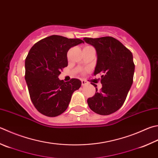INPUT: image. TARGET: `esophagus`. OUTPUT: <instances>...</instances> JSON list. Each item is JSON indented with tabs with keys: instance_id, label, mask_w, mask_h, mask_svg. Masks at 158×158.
<instances>
[{
	"instance_id": "obj_1",
	"label": "esophagus",
	"mask_w": 158,
	"mask_h": 158,
	"mask_svg": "<svg viewBox=\"0 0 158 158\" xmlns=\"http://www.w3.org/2000/svg\"><path fill=\"white\" fill-rule=\"evenodd\" d=\"M81 82H82V86H85V85L88 84V82L86 81V80H82Z\"/></svg>"
}]
</instances>
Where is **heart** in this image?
I'll use <instances>...</instances> for the list:
<instances>
[{"label": "heart", "instance_id": "heart-1", "mask_svg": "<svg viewBox=\"0 0 158 158\" xmlns=\"http://www.w3.org/2000/svg\"><path fill=\"white\" fill-rule=\"evenodd\" d=\"M88 47H89V46H88Z\"/></svg>", "mask_w": 158, "mask_h": 158}]
</instances>
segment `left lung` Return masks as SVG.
Here are the masks:
<instances>
[{"mask_svg": "<svg viewBox=\"0 0 158 158\" xmlns=\"http://www.w3.org/2000/svg\"><path fill=\"white\" fill-rule=\"evenodd\" d=\"M83 40L96 49L97 62L94 75L100 74L102 85L100 91L96 88L95 96L88 98V105L98 114L110 115L123 106L133 84L135 71L133 54L113 37Z\"/></svg>", "mask_w": 158, "mask_h": 158, "instance_id": "1", "label": "left lung"}]
</instances>
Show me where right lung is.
Segmentation results:
<instances>
[{
  "mask_svg": "<svg viewBox=\"0 0 158 158\" xmlns=\"http://www.w3.org/2000/svg\"><path fill=\"white\" fill-rule=\"evenodd\" d=\"M81 43L84 41L78 38L52 35L29 50L25 62V78L31 102L42 114L48 117L62 114L73 92L81 87L78 79L64 82L58 78L60 71L68 65V50Z\"/></svg>",
  "mask_w": 158,
  "mask_h": 158,
  "instance_id": "obj_1",
  "label": "right lung"
}]
</instances>
